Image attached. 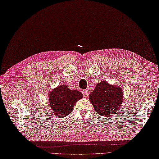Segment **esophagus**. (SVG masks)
<instances>
[{
  "label": "esophagus",
  "instance_id": "34e87169",
  "mask_svg": "<svg viewBox=\"0 0 159 159\" xmlns=\"http://www.w3.org/2000/svg\"><path fill=\"white\" fill-rule=\"evenodd\" d=\"M82 93H83V96H84V97H88V94H89V93H88L87 90H83L82 91Z\"/></svg>",
  "mask_w": 159,
  "mask_h": 159
}]
</instances>
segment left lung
Here are the masks:
<instances>
[{"instance_id": "1", "label": "left lung", "mask_w": 159, "mask_h": 159, "mask_svg": "<svg viewBox=\"0 0 159 159\" xmlns=\"http://www.w3.org/2000/svg\"><path fill=\"white\" fill-rule=\"evenodd\" d=\"M89 98L96 113L109 117L116 113L120 107L123 101V92L118 86L103 81L96 85Z\"/></svg>"}]
</instances>
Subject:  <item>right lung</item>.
Listing matches in <instances>:
<instances>
[{
  "mask_svg": "<svg viewBox=\"0 0 159 159\" xmlns=\"http://www.w3.org/2000/svg\"><path fill=\"white\" fill-rule=\"evenodd\" d=\"M82 97L79 91L71 90L67 85L62 84L49 92V105L55 116H67L73 110L75 103Z\"/></svg>",
  "mask_w": 159,
  "mask_h": 159,
  "instance_id": "add662e5",
  "label": "right lung"
}]
</instances>
